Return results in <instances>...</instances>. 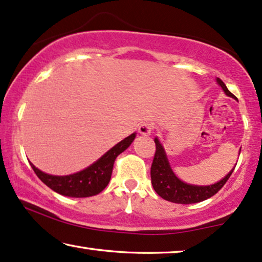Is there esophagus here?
<instances>
[{"instance_id":"obj_1","label":"esophagus","mask_w":262,"mask_h":262,"mask_svg":"<svg viewBox=\"0 0 262 262\" xmlns=\"http://www.w3.org/2000/svg\"><path fill=\"white\" fill-rule=\"evenodd\" d=\"M152 128H153V125L151 123H148V122H144V123L139 125L138 130L141 135H144V137H147V135L151 134Z\"/></svg>"}]
</instances>
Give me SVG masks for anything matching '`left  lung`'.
I'll return each mask as SVG.
<instances>
[{"mask_svg": "<svg viewBox=\"0 0 262 262\" xmlns=\"http://www.w3.org/2000/svg\"><path fill=\"white\" fill-rule=\"evenodd\" d=\"M217 83L222 87L226 96L236 99V97L230 92L225 83L219 78H217ZM155 142L156 153L151 166V182L153 189L164 200L183 205L196 204V202L206 200L222 189L235 170V167H233L224 179L218 181L217 183L211 184V186H195V184L186 183L173 173L169 160H167L165 149L160 144L159 139L155 138Z\"/></svg>", "mask_w": 262, "mask_h": 262, "instance_id": "left-lung-1", "label": "left lung"}]
</instances>
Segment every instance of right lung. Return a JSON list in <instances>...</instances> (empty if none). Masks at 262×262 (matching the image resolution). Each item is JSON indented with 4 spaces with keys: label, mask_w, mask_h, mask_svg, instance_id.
I'll list each match as a JSON object with an SVG mask.
<instances>
[{
    "label": "right lung",
    "mask_w": 262,
    "mask_h": 262,
    "mask_svg": "<svg viewBox=\"0 0 262 262\" xmlns=\"http://www.w3.org/2000/svg\"><path fill=\"white\" fill-rule=\"evenodd\" d=\"M135 137H137L135 133L129 135L118 142L117 145H115L113 148H110L97 162L91 164L89 167L81 170V171L72 173V175H49V173H45L37 169L32 163L30 164L41 182L47 184L56 193L69 198L93 196V195L99 194L109 184L115 159L130 146Z\"/></svg>",
    "instance_id": "1"
}]
</instances>
